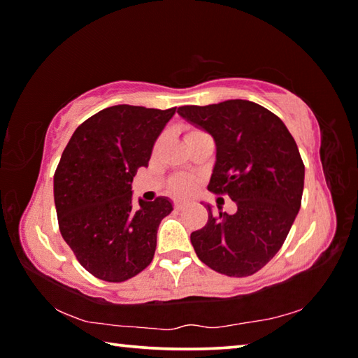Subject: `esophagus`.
I'll use <instances>...</instances> for the list:
<instances>
[{
	"label": "esophagus",
	"instance_id": "obj_1",
	"mask_svg": "<svg viewBox=\"0 0 358 358\" xmlns=\"http://www.w3.org/2000/svg\"><path fill=\"white\" fill-rule=\"evenodd\" d=\"M183 208H185V205L181 203V202H175V203H173V210L180 211V210H183Z\"/></svg>",
	"mask_w": 358,
	"mask_h": 358
}]
</instances>
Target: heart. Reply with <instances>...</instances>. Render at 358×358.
<instances>
[{
  "label": "heart",
  "mask_w": 358,
  "mask_h": 358,
  "mask_svg": "<svg viewBox=\"0 0 358 358\" xmlns=\"http://www.w3.org/2000/svg\"><path fill=\"white\" fill-rule=\"evenodd\" d=\"M199 132H202L201 129H189L186 132V141L192 136L199 134ZM162 143V137L157 138V141L155 142V151L159 148V145ZM196 185H197V180L192 177V175H187V173H180V175H175V177L171 178V181H169V189H171V192L173 194V196L177 197H186L189 196V194L196 189Z\"/></svg>",
  "instance_id": "heart-1"
}]
</instances>
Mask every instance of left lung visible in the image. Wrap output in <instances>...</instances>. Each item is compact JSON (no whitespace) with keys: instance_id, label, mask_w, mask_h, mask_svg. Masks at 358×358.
<instances>
[{"instance_id":"8db88e82","label":"left lung","mask_w":358,"mask_h":358,"mask_svg":"<svg viewBox=\"0 0 358 358\" xmlns=\"http://www.w3.org/2000/svg\"><path fill=\"white\" fill-rule=\"evenodd\" d=\"M178 113L210 132L216 164L208 191L237 203L213 213L191 234L197 257L226 276H251L281 250L301 205L305 164L294 137L275 113L251 101L183 106Z\"/></svg>"}]
</instances>
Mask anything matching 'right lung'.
I'll return each instance as SVG.
<instances>
[{
	"mask_svg": "<svg viewBox=\"0 0 358 358\" xmlns=\"http://www.w3.org/2000/svg\"><path fill=\"white\" fill-rule=\"evenodd\" d=\"M175 108L113 106L72 134L53 177L58 226L76 259L93 276L123 282L151 264L164 197L132 205V178L148 167L157 136Z\"/></svg>",
	"mask_w": 358,
	"mask_h": 358,
	"instance_id": "add662e5",
	"label": "right lung"
}]
</instances>
